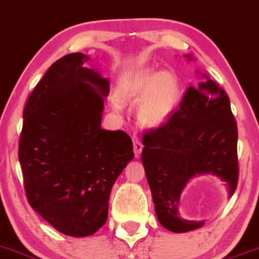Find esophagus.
<instances>
[{
    "label": "esophagus",
    "mask_w": 259,
    "mask_h": 259,
    "mask_svg": "<svg viewBox=\"0 0 259 259\" xmlns=\"http://www.w3.org/2000/svg\"><path fill=\"white\" fill-rule=\"evenodd\" d=\"M142 147H144V145H142L141 141H140V140L135 136L134 137V151H135V155H136V157H139L140 155H141Z\"/></svg>",
    "instance_id": "obj_1"
}]
</instances>
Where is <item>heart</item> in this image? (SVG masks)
I'll return each instance as SVG.
<instances>
[{"instance_id":"b5f03b06","label":"heart","mask_w":259,"mask_h":259,"mask_svg":"<svg viewBox=\"0 0 259 259\" xmlns=\"http://www.w3.org/2000/svg\"><path fill=\"white\" fill-rule=\"evenodd\" d=\"M117 97L123 102H141L139 118L149 127H159L168 122L182 100L179 78L170 71L141 68L122 78L118 83ZM115 110L122 109L118 100L113 102Z\"/></svg>"}]
</instances>
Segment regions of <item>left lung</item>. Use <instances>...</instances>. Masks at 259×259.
Returning a JSON list of instances; mask_svg holds the SVG:
<instances>
[{
  "label": "left lung",
  "mask_w": 259,
  "mask_h": 259,
  "mask_svg": "<svg viewBox=\"0 0 259 259\" xmlns=\"http://www.w3.org/2000/svg\"><path fill=\"white\" fill-rule=\"evenodd\" d=\"M188 60L192 56L186 54ZM191 86L178 109L157 130L144 135L142 164L157 220L169 231L187 233L205 221L186 220L178 210L182 192L194 177L225 182L229 197L238 186V127L225 91L208 76Z\"/></svg>",
  "instance_id": "left-lung-1"
}]
</instances>
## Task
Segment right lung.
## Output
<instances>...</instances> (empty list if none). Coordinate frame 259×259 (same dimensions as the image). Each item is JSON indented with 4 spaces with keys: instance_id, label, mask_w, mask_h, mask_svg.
<instances>
[{
    "instance_id": "obj_1",
    "label": "right lung",
    "mask_w": 259,
    "mask_h": 259,
    "mask_svg": "<svg viewBox=\"0 0 259 259\" xmlns=\"http://www.w3.org/2000/svg\"><path fill=\"white\" fill-rule=\"evenodd\" d=\"M71 53L48 68L24 109L19 160L31 207L65 235L89 236L108 219L113 184L134 159L131 137L102 128L109 80Z\"/></svg>"
}]
</instances>
